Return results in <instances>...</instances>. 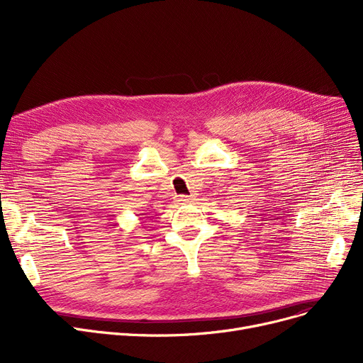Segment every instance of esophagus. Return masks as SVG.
<instances>
[{"instance_id": "1", "label": "esophagus", "mask_w": 363, "mask_h": 363, "mask_svg": "<svg viewBox=\"0 0 363 363\" xmlns=\"http://www.w3.org/2000/svg\"><path fill=\"white\" fill-rule=\"evenodd\" d=\"M178 201H179V204H188V203L193 201V199L191 197H186V196H179Z\"/></svg>"}]
</instances>
